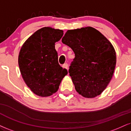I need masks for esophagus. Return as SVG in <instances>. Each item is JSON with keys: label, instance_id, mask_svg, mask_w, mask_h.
<instances>
[{"label": "esophagus", "instance_id": "esophagus-1", "mask_svg": "<svg viewBox=\"0 0 131 131\" xmlns=\"http://www.w3.org/2000/svg\"><path fill=\"white\" fill-rule=\"evenodd\" d=\"M63 68H66L67 70H68V63H64L63 64Z\"/></svg>", "mask_w": 131, "mask_h": 131}]
</instances>
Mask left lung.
<instances>
[{
	"label": "left lung",
	"instance_id": "1",
	"mask_svg": "<svg viewBox=\"0 0 131 131\" xmlns=\"http://www.w3.org/2000/svg\"><path fill=\"white\" fill-rule=\"evenodd\" d=\"M61 41L75 53L69 73L75 90L88 98L100 95L116 66V53L111 42L91 27L68 30Z\"/></svg>",
	"mask_w": 131,
	"mask_h": 131
}]
</instances>
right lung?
Wrapping results in <instances>:
<instances>
[{
    "label": "right lung",
    "mask_w": 131,
    "mask_h": 131,
    "mask_svg": "<svg viewBox=\"0 0 131 131\" xmlns=\"http://www.w3.org/2000/svg\"><path fill=\"white\" fill-rule=\"evenodd\" d=\"M63 35L61 30L41 28L30 36L20 49L18 57L24 81L31 91L42 97L58 90L61 80L68 74L60 67L55 42Z\"/></svg>",
    "instance_id": "right-lung-1"
}]
</instances>
